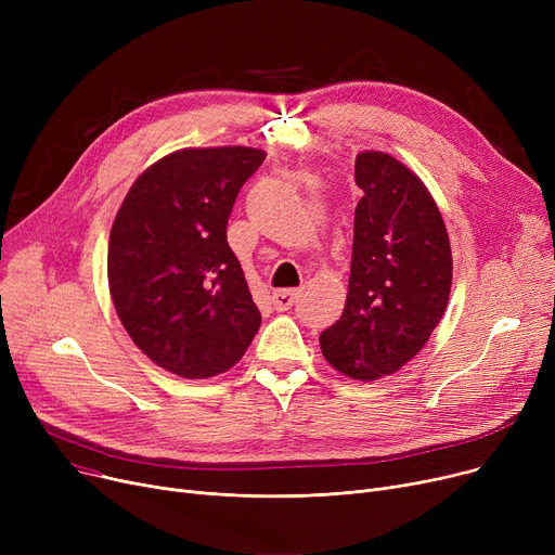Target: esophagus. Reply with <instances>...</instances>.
<instances>
[{
	"instance_id": "esophagus-1",
	"label": "esophagus",
	"mask_w": 555,
	"mask_h": 555,
	"mask_svg": "<svg viewBox=\"0 0 555 555\" xmlns=\"http://www.w3.org/2000/svg\"><path fill=\"white\" fill-rule=\"evenodd\" d=\"M297 297H299V289H295V287L276 289V293L272 295V304H274V308H276V310H289V308L295 306Z\"/></svg>"
}]
</instances>
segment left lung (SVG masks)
I'll return each mask as SVG.
<instances>
[{"mask_svg": "<svg viewBox=\"0 0 555 555\" xmlns=\"http://www.w3.org/2000/svg\"><path fill=\"white\" fill-rule=\"evenodd\" d=\"M362 199L341 317L319 335L328 364L371 383L400 371L446 314L452 249L439 207L418 175L380 151L356 157Z\"/></svg>", "mask_w": 555, "mask_h": 555, "instance_id": "8db88e82", "label": "left lung"}]
</instances>
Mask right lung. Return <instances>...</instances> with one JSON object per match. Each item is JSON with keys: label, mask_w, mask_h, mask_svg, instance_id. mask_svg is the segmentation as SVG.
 <instances>
[{"label": "right lung", "mask_w": 555, "mask_h": 555, "mask_svg": "<svg viewBox=\"0 0 555 555\" xmlns=\"http://www.w3.org/2000/svg\"><path fill=\"white\" fill-rule=\"evenodd\" d=\"M266 155L247 145L175 151L139 175L114 218V310L143 356L189 380L229 371L260 326L227 220Z\"/></svg>", "instance_id": "right-lung-1"}]
</instances>
